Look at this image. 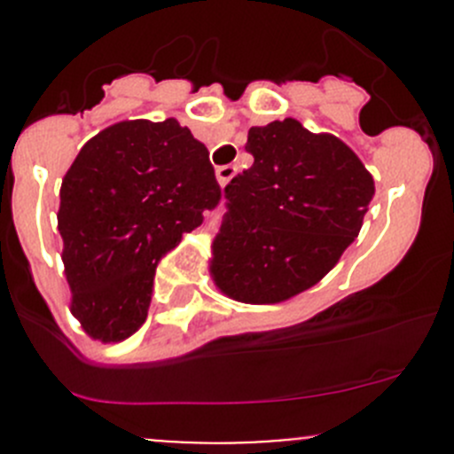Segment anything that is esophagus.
Here are the masks:
<instances>
[{"label":"esophagus","instance_id":"esophagus-1","mask_svg":"<svg viewBox=\"0 0 454 454\" xmlns=\"http://www.w3.org/2000/svg\"><path fill=\"white\" fill-rule=\"evenodd\" d=\"M235 173H237L235 164H223V167H217V182L222 186H226L228 182L235 177Z\"/></svg>","mask_w":454,"mask_h":454}]
</instances>
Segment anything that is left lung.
Here are the masks:
<instances>
[{"instance_id": "1", "label": "left lung", "mask_w": 454, "mask_h": 454, "mask_svg": "<svg viewBox=\"0 0 454 454\" xmlns=\"http://www.w3.org/2000/svg\"><path fill=\"white\" fill-rule=\"evenodd\" d=\"M253 167L223 189L215 283L244 303H278L318 283L358 237L375 193L358 155L294 118L248 131Z\"/></svg>"}]
</instances>
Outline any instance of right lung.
Instances as JSON below:
<instances>
[{"label":"right lung","mask_w":454,"mask_h":454,"mask_svg":"<svg viewBox=\"0 0 454 454\" xmlns=\"http://www.w3.org/2000/svg\"><path fill=\"white\" fill-rule=\"evenodd\" d=\"M219 200L208 149L176 118L118 122L85 142L57 217L72 314L91 338L125 340L145 323L158 261Z\"/></svg>","instance_id":"add662e5"}]
</instances>
